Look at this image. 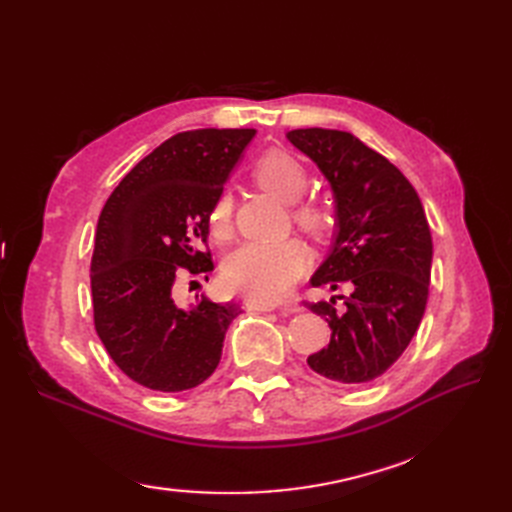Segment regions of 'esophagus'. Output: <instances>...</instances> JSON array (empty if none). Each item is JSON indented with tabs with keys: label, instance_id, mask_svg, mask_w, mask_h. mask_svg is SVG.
I'll use <instances>...</instances> for the list:
<instances>
[{
	"label": "esophagus",
	"instance_id": "1",
	"mask_svg": "<svg viewBox=\"0 0 512 512\" xmlns=\"http://www.w3.org/2000/svg\"><path fill=\"white\" fill-rule=\"evenodd\" d=\"M245 307H247V309H252V312H271V309H275L273 305L254 303V301H247V303H245ZM282 312H286V314H297V312H299V307H297V305H284V307H282Z\"/></svg>",
	"mask_w": 512,
	"mask_h": 512
}]
</instances>
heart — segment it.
<instances>
[{
  "label": "heart",
  "mask_w": 512,
  "mask_h": 512,
  "mask_svg": "<svg viewBox=\"0 0 512 512\" xmlns=\"http://www.w3.org/2000/svg\"><path fill=\"white\" fill-rule=\"evenodd\" d=\"M254 177L262 190L294 203L307 190V168L282 149H271L254 166ZM232 213V198L220 194L209 213L213 235H224ZM297 224L318 235L327 228V211L316 203H301L294 209ZM307 252L297 241H247L232 250L222 265V284L254 303L282 301L307 269Z\"/></svg>",
  "instance_id": "b5f03b06"
}]
</instances>
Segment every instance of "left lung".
<instances>
[{
	"label": "left lung",
	"instance_id": "left-lung-1",
	"mask_svg": "<svg viewBox=\"0 0 512 512\" xmlns=\"http://www.w3.org/2000/svg\"><path fill=\"white\" fill-rule=\"evenodd\" d=\"M286 138L318 166L335 203L331 250L312 286L350 288L309 305L329 322L331 342L307 365L335 384L371 382L404 354L425 314L433 243L421 198L350 132L305 128Z\"/></svg>",
	"mask_w": 512,
	"mask_h": 512
}]
</instances>
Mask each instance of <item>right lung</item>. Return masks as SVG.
I'll list each match as a JSON object with an SVG mask.
<instances>
[{
    "label": "right lung",
    "instance_id": "1",
    "mask_svg": "<svg viewBox=\"0 0 512 512\" xmlns=\"http://www.w3.org/2000/svg\"><path fill=\"white\" fill-rule=\"evenodd\" d=\"M256 130L170 136L108 196L96 228L91 297L100 342L130 380L160 393L203 384L222 359L237 303L173 299L179 267L213 271L200 252L209 213Z\"/></svg>",
    "mask_w": 512,
    "mask_h": 512
}]
</instances>
